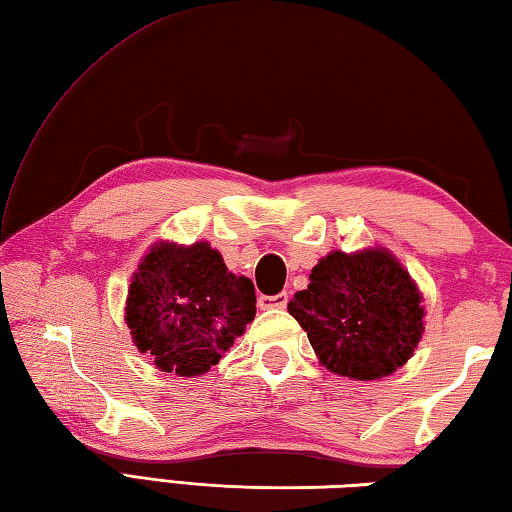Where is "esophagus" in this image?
Instances as JSON below:
<instances>
[{"label": "esophagus", "instance_id": "34e87169", "mask_svg": "<svg viewBox=\"0 0 512 512\" xmlns=\"http://www.w3.org/2000/svg\"><path fill=\"white\" fill-rule=\"evenodd\" d=\"M258 305L260 310H283L287 305V292H281L276 296H258Z\"/></svg>", "mask_w": 512, "mask_h": 512}]
</instances>
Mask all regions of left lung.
<instances>
[{
    "instance_id": "1",
    "label": "left lung",
    "mask_w": 512,
    "mask_h": 512,
    "mask_svg": "<svg viewBox=\"0 0 512 512\" xmlns=\"http://www.w3.org/2000/svg\"><path fill=\"white\" fill-rule=\"evenodd\" d=\"M287 310L307 332L318 363L354 381H376L403 368L426 330L417 283L379 245L323 256Z\"/></svg>"
}]
</instances>
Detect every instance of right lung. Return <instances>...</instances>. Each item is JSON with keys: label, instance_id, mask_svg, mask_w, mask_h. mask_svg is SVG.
Instances as JSON below:
<instances>
[{"label": "right lung", "instance_id": "right-lung-1", "mask_svg": "<svg viewBox=\"0 0 512 512\" xmlns=\"http://www.w3.org/2000/svg\"><path fill=\"white\" fill-rule=\"evenodd\" d=\"M256 316L254 283L231 274L207 240H158L133 272L124 321L156 368L200 376L223 359Z\"/></svg>", "mask_w": 512, "mask_h": 512}]
</instances>
